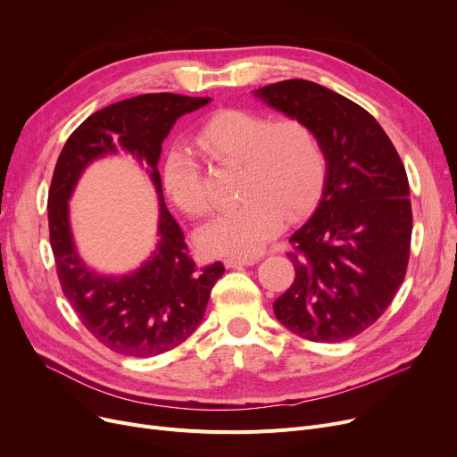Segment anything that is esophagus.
I'll return each instance as SVG.
<instances>
[{
	"label": "esophagus",
	"instance_id": "34e87169",
	"mask_svg": "<svg viewBox=\"0 0 457 457\" xmlns=\"http://www.w3.org/2000/svg\"><path fill=\"white\" fill-rule=\"evenodd\" d=\"M258 258H225L227 268H240V266H253Z\"/></svg>",
	"mask_w": 457,
	"mask_h": 457
}]
</instances>
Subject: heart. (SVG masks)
<instances>
[{
  "label": "heart",
  "mask_w": 457,
  "mask_h": 457,
  "mask_svg": "<svg viewBox=\"0 0 457 457\" xmlns=\"http://www.w3.org/2000/svg\"><path fill=\"white\" fill-rule=\"evenodd\" d=\"M197 141L221 163L240 165V206L223 212L197 232L199 247L213 256H254L288 220L305 212L321 189L325 156L312 129L299 119L244 110L220 112L199 129ZM163 189L191 217L208 212L201 167L184 148L163 162Z\"/></svg>",
  "instance_id": "obj_1"
}]
</instances>
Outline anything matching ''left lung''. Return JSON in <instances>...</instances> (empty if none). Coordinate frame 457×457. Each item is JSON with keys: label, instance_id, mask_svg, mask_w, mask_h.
<instances>
[{"label": "left lung", "instance_id": "1", "mask_svg": "<svg viewBox=\"0 0 457 457\" xmlns=\"http://www.w3.org/2000/svg\"><path fill=\"white\" fill-rule=\"evenodd\" d=\"M299 119L325 156L321 197L292 236L295 278L275 318L297 337L342 342L386 311L405 277L412 213L405 167L379 122L355 102L307 79L253 91Z\"/></svg>", "mask_w": 457, "mask_h": 457}]
</instances>
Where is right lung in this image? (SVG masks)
<instances>
[{"instance_id":"right-lung-1","label":"right lung","mask_w":457,"mask_h":457,"mask_svg":"<svg viewBox=\"0 0 457 457\" xmlns=\"http://www.w3.org/2000/svg\"><path fill=\"white\" fill-rule=\"evenodd\" d=\"M212 98L141 95L104 107L64 143L48 193L50 244L61 288L98 342L129 357H156L199 328L221 262L197 268L184 234L165 206L158 163L175 122ZM129 155L145 169L159 195V244L128 274H102L80 258L70 225V199L82 172L102 157Z\"/></svg>"}]
</instances>
